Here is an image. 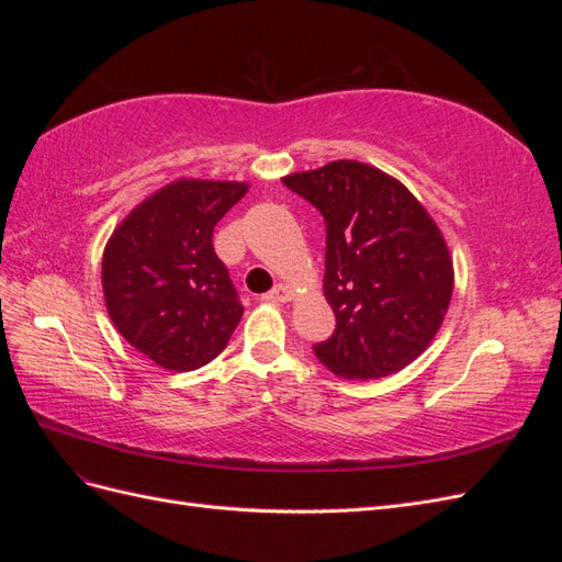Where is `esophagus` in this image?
<instances>
[{
	"label": "esophagus",
	"instance_id": "1",
	"mask_svg": "<svg viewBox=\"0 0 562 562\" xmlns=\"http://www.w3.org/2000/svg\"><path fill=\"white\" fill-rule=\"evenodd\" d=\"M265 300H269V302H288V300H293L291 285H283V283L274 285L269 293H265Z\"/></svg>",
	"mask_w": 562,
	"mask_h": 562
}]
</instances>
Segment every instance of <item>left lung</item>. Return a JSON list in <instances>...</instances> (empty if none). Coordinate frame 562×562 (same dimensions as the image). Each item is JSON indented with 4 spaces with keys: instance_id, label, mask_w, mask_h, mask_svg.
Returning a JSON list of instances; mask_svg holds the SVG:
<instances>
[{
    "instance_id": "obj_1",
    "label": "left lung",
    "mask_w": 562,
    "mask_h": 562,
    "mask_svg": "<svg viewBox=\"0 0 562 562\" xmlns=\"http://www.w3.org/2000/svg\"><path fill=\"white\" fill-rule=\"evenodd\" d=\"M326 220L323 293L335 333L314 345L337 378L394 375L429 347L452 297L443 234L396 178L359 161L285 176Z\"/></svg>"
}]
</instances>
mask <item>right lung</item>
Wrapping results in <instances>:
<instances>
[{"mask_svg": "<svg viewBox=\"0 0 562 562\" xmlns=\"http://www.w3.org/2000/svg\"><path fill=\"white\" fill-rule=\"evenodd\" d=\"M246 182L178 180L114 229L103 255L110 318L131 347L166 370H196L229 342L244 304L213 229Z\"/></svg>", "mask_w": 562, "mask_h": 562, "instance_id": "1", "label": "right lung"}]
</instances>
